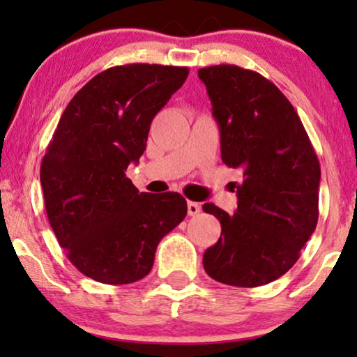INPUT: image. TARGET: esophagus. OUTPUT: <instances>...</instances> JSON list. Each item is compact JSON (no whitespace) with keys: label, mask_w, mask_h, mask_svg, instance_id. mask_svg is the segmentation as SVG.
Here are the masks:
<instances>
[{"label":"esophagus","mask_w":357,"mask_h":357,"mask_svg":"<svg viewBox=\"0 0 357 357\" xmlns=\"http://www.w3.org/2000/svg\"><path fill=\"white\" fill-rule=\"evenodd\" d=\"M200 204H197V202H188V213L190 215V217H195V215H197L199 212H200Z\"/></svg>","instance_id":"1"}]
</instances>
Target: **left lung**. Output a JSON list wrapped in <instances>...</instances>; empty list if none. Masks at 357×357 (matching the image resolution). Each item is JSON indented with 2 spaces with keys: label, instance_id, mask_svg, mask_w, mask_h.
Instances as JSON below:
<instances>
[{
  "label": "left lung",
  "instance_id": "8db88e82",
  "mask_svg": "<svg viewBox=\"0 0 357 357\" xmlns=\"http://www.w3.org/2000/svg\"><path fill=\"white\" fill-rule=\"evenodd\" d=\"M197 74L220 128L223 163L244 176L234 183L233 215L204 204L222 225L204 268L225 284H267L293 267L317 227V155L293 105L259 73L220 64Z\"/></svg>",
  "mask_w": 357,
  "mask_h": 357
}]
</instances>
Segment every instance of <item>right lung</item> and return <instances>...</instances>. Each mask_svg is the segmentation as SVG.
Wrapping results in <instances>:
<instances>
[{
    "label": "right lung",
    "instance_id": "1",
    "mask_svg": "<svg viewBox=\"0 0 357 357\" xmlns=\"http://www.w3.org/2000/svg\"><path fill=\"white\" fill-rule=\"evenodd\" d=\"M189 69L160 64L109 68L64 109L40 167L48 222L68 259L105 284L142 280L163 236L188 213L178 192H139L126 178L160 109Z\"/></svg>",
    "mask_w": 357,
    "mask_h": 357
}]
</instances>
